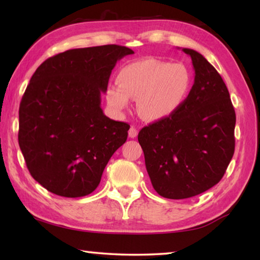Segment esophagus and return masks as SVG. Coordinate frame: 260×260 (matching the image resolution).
I'll list each match as a JSON object with an SVG mask.
<instances>
[{
    "instance_id": "1",
    "label": "esophagus",
    "mask_w": 260,
    "mask_h": 260,
    "mask_svg": "<svg viewBox=\"0 0 260 260\" xmlns=\"http://www.w3.org/2000/svg\"><path fill=\"white\" fill-rule=\"evenodd\" d=\"M128 136H129L131 139L136 138V136H138V129H136L135 127L132 126L131 128H129V131H128Z\"/></svg>"
}]
</instances>
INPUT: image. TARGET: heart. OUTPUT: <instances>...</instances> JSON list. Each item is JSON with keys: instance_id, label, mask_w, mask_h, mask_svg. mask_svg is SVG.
Wrapping results in <instances>:
<instances>
[{"instance_id": "obj_1", "label": "heart", "mask_w": 260, "mask_h": 260, "mask_svg": "<svg viewBox=\"0 0 260 260\" xmlns=\"http://www.w3.org/2000/svg\"><path fill=\"white\" fill-rule=\"evenodd\" d=\"M118 86H109L105 98L114 112L122 113L129 99L138 100V112L143 119L157 121L172 116L186 100L191 85L188 69L181 63L143 58L122 68Z\"/></svg>"}]
</instances>
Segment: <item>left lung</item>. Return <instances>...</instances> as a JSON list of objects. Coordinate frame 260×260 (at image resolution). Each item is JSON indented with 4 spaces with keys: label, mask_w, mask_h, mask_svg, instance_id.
<instances>
[{
    "label": "left lung",
    "mask_w": 260,
    "mask_h": 260,
    "mask_svg": "<svg viewBox=\"0 0 260 260\" xmlns=\"http://www.w3.org/2000/svg\"><path fill=\"white\" fill-rule=\"evenodd\" d=\"M182 50L195 70L187 99L172 116L143 127L138 136L153 189L171 200L217 184L235 149L236 116L225 82L203 55Z\"/></svg>",
    "instance_id": "8db88e82"
}]
</instances>
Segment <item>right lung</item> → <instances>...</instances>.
<instances>
[{"instance_id":"1","label":"right lung","mask_w":260,"mask_h":260,"mask_svg":"<svg viewBox=\"0 0 260 260\" xmlns=\"http://www.w3.org/2000/svg\"><path fill=\"white\" fill-rule=\"evenodd\" d=\"M127 47L107 45L67 50L43 61L19 107L18 142L32 177L48 191L82 197L126 142L129 125L108 118L101 94Z\"/></svg>"}]
</instances>
